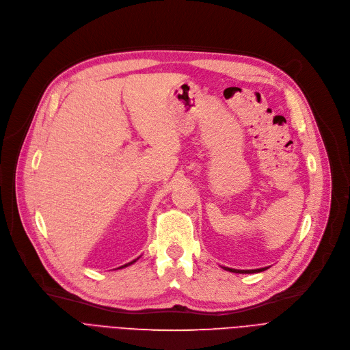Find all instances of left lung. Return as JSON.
Segmentation results:
<instances>
[{"label":"left lung","instance_id":"8db88e82","mask_svg":"<svg viewBox=\"0 0 350 350\" xmlns=\"http://www.w3.org/2000/svg\"><path fill=\"white\" fill-rule=\"evenodd\" d=\"M220 268H224L225 271H229V272H233V273H258V272L267 271L269 267L257 268V269H234V268H228V267H220Z\"/></svg>","mask_w":350,"mask_h":350}]
</instances>
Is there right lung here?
<instances>
[{"instance_id": "obj_1", "label": "right lung", "mask_w": 350, "mask_h": 350, "mask_svg": "<svg viewBox=\"0 0 350 350\" xmlns=\"http://www.w3.org/2000/svg\"><path fill=\"white\" fill-rule=\"evenodd\" d=\"M139 258H141V256H139V257H138V258H135V260H133V261H131V262H126V264H124V265H121V267H118V268H116V269H122V268H125V267H130V265H133V264H134V262H137V261H138V260H139Z\"/></svg>"}]
</instances>
